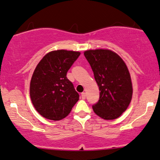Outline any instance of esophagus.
Masks as SVG:
<instances>
[{"label":"esophagus","instance_id":"esophagus-1","mask_svg":"<svg viewBox=\"0 0 160 160\" xmlns=\"http://www.w3.org/2000/svg\"><path fill=\"white\" fill-rule=\"evenodd\" d=\"M81 96H82V99L85 100V98H86V94H85V92L82 93V94H81Z\"/></svg>","mask_w":160,"mask_h":160}]
</instances>
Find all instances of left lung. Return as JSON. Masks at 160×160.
<instances>
[{
	"label": "left lung",
	"mask_w": 160,
	"mask_h": 160,
	"mask_svg": "<svg viewBox=\"0 0 160 160\" xmlns=\"http://www.w3.org/2000/svg\"><path fill=\"white\" fill-rule=\"evenodd\" d=\"M84 55L100 91L93 110L104 119H116L126 110L132 100L133 91L128 68L119 55L109 50H90Z\"/></svg>",
	"instance_id": "1"
}]
</instances>
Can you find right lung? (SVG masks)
I'll use <instances>...</instances> for the list:
<instances>
[{
  "mask_svg": "<svg viewBox=\"0 0 160 160\" xmlns=\"http://www.w3.org/2000/svg\"><path fill=\"white\" fill-rule=\"evenodd\" d=\"M80 56L79 52L52 51L35 68L30 83V97L39 114L57 121L67 116L79 98L66 73Z\"/></svg>",
  "mask_w": 160,
  "mask_h": 160,
  "instance_id": "right-lung-1",
  "label": "right lung"
}]
</instances>
